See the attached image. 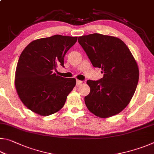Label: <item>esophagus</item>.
Here are the masks:
<instances>
[{
	"label": "esophagus",
	"mask_w": 154,
	"mask_h": 154,
	"mask_svg": "<svg viewBox=\"0 0 154 154\" xmlns=\"http://www.w3.org/2000/svg\"><path fill=\"white\" fill-rule=\"evenodd\" d=\"M83 83L82 81H80V80H77V85H81Z\"/></svg>",
	"instance_id": "34e87169"
}]
</instances>
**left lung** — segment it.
Segmentation results:
<instances>
[{
	"instance_id": "1",
	"label": "left lung",
	"mask_w": 154,
	"mask_h": 154,
	"mask_svg": "<svg viewBox=\"0 0 154 154\" xmlns=\"http://www.w3.org/2000/svg\"><path fill=\"white\" fill-rule=\"evenodd\" d=\"M78 42L93 66L104 73L100 80L87 81L88 110L100 118L120 113L130 103L139 82V67L131 51L120 38L98 33L79 36Z\"/></svg>"
}]
</instances>
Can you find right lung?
Segmentation results:
<instances>
[{
	"instance_id": "1",
	"label": "right lung",
	"mask_w": 154,
	"mask_h": 154,
	"mask_svg": "<svg viewBox=\"0 0 154 154\" xmlns=\"http://www.w3.org/2000/svg\"><path fill=\"white\" fill-rule=\"evenodd\" d=\"M77 41V36L59 35L38 38L21 54L15 86L21 101L34 113L48 116L64 106L76 79L60 77L54 71L59 64L64 66L65 54Z\"/></svg>"
}]
</instances>
